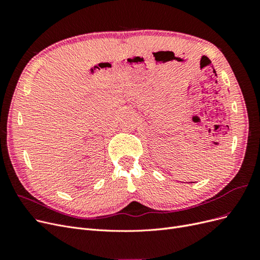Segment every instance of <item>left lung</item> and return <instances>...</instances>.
<instances>
[{
  "mask_svg": "<svg viewBox=\"0 0 260 260\" xmlns=\"http://www.w3.org/2000/svg\"><path fill=\"white\" fill-rule=\"evenodd\" d=\"M190 183H193V182H190Z\"/></svg>",
  "mask_w": 260,
  "mask_h": 260,
  "instance_id": "8db88e82",
  "label": "left lung"
}]
</instances>
